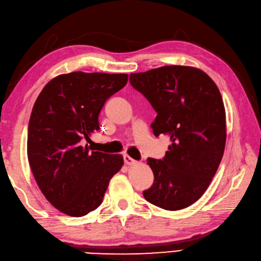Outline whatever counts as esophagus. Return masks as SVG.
<instances>
[{"label": "esophagus", "mask_w": 261, "mask_h": 261, "mask_svg": "<svg viewBox=\"0 0 261 261\" xmlns=\"http://www.w3.org/2000/svg\"><path fill=\"white\" fill-rule=\"evenodd\" d=\"M124 162L125 164H127V166H134V164H136V161L134 159H132L128 155H124Z\"/></svg>", "instance_id": "1"}]
</instances>
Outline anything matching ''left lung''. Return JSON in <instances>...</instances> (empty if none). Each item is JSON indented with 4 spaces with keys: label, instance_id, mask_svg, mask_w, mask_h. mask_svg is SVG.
<instances>
[{
    "label": "left lung",
    "instance_id": "left-lung-1",
    "mask_svg": "<svg viewBox=\"0 0 261 261\" xmlns=\"http://www.w3.org/2000/svg\"><path fill=\"white\" fill-rule=\"evenodd\" d=\"M132 87L156 111L155 136L171 141L162 160L147 159L154 174L144 198L167 211L194 204L208 188L223 158L226 141L225 109L214 81L199 68L162 66L132 73Z\"/></svg>",
    "mask_w": 261,
    "mask_h": 261
}]
</instances>
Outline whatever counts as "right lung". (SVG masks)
Masks as SVG:
<instances>
[{"mask_svg":"<svg viewBox=\"0 0 261 261\" xmlns=\"http://www.w3.org/2000/svg\"><path fill=\"white\" fill-rule=\"evenodd\" d=\"M127 81V74H62L36 100L28 126V160L41 193L64 214L80 217L98 208L110 179L123 167L119 154L90 151L84 141L99 129L106 101Z\"/></svg>","mask_w":261,"mask_h":261,"instance_id":"right-lung-1","label":"right lung"}]
</instances>
